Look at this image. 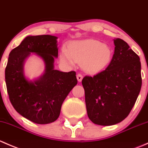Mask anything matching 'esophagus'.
I'll use <instances>...</instances> for the list:
<instances>
[{"label":"esophagus","mask_w":148,"mask_h":148,"mask_svg":"<svg viewBox=\"0 0 148 148\" xmlns=\"http://www.w3.org/2000/svg\"><path fill=\"white\" fill-rule=\"evenodd\" d=\"M77 80H78L79 82H81L82 80V79H83L82 75V74H78L77 75Z\"/></svg>","instance_id":"34e87169"}]
</instances>
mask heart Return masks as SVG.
I'll return each instance as SVG.
<instances>
[{
	"label": "heart",
	"instance_id": "b5f03b06",
	"mask_svg": "<svg viewBox=\"0 0 148 148\" xmlns=\"http://www.w3.org/2000/svg\"><path fill=\"white\" fill-rule=\"evenodd\" d=\"M112 59L111 49L104 43L95 39H84L69 43L68 49L62 48L60 61L64 64L73 66L82 63L86 72L97 74L106 68Z\"/></svg>",
	"mask_w": 148,
	"mask_h": 148
}]
</instances>
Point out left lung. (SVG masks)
<instances>
[{"label":"left lung","mask_w":148,"mask_h":148,"mask_svg":"<svg viewBox=\"0 0 148 148\" xmlns=\"http://www.w3.org/2000/svg\"><path fill=\"white\" fill-rule=\"evenodd\" d=\"M114 55L105 70L83 78L86 112L96 125L110 126L125 120L142 86L140 57L120 38L114 39Z\"/></svg>","instance_id":"8db88e82"}]
</instances>
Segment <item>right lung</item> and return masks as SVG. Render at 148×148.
<instances>
[{
    "label": "right lung",
    "instance_id": "obj_1",
    "mask_svg": "<svg viewBox=\"0 0 148 148\" xmlns=\"http://www.w3.org/2000/svg\"><path fill=\"white\" fill-rule=\"evenodd\" d=\"M57 38L51 35L28 36L10 52L5 68V84L13 107L23 117L40 125L57 120L64 101L77 84L75 71L54 69ZM31 53L41 58L45 65L44 74L33 80L24 72V63Z\"/></svg>",
    "mask_w": 148,
    "mask_h": 148
}]
</instances>
